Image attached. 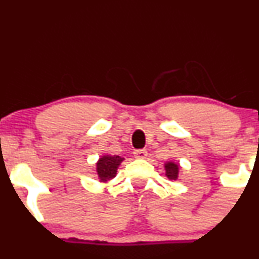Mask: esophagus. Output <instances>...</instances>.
Wrapping results in <instances>:
<instances>
[{
	"mask_svg": "<svg viewBox=\"0 0 259 259\" xmlns=\"http://www.w3.org/2000/svg\"><path fill=\"white\" fill-rule=\"evenodd\" d=\"M147 151L146 149H136L135 152H134V157L136 158V159H145L146 157H147Z\"/></svg>",
	"mask_w": 259,
	"mask_h": 259,
	"instance_id": "34e87169",
	"label": "esophagus"
}]
</instances>
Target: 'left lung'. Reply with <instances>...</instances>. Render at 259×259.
Returning <instances> with one entry per match:
<instances>
[{"instance_id":"1","label":"left lung","mask_w":259,"mask_h":259,"mask_svg":"<svg viewBox=\"0 0 259 259\" xmlns=\"http://www.w3.org/2000/svg\"><path fill=\"white\" fill-rule=\"evenodd\" d=\"M165 176L171 181H176L177 177H179V170L180 166L179 164L174 163V161H167L165 163Z\"/></svg>"}]
</instances>
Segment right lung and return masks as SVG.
<instances>
[{"label": "right lung", "mask_w": 259, "mask_h": 259, "mask_svg": "<svg viewBox=\"0 0 259 259\" xmlns=\"http://www.w3.org/2000/svg\"><path fill=\"white\" fill-rule=\"evenodd\" d=\"M124 158L119 155H102L96 163V172L100 182H107L116 177L118 166H119Z\"/></svg>", "instance_id": "right-lung-1"}]
</instances>
